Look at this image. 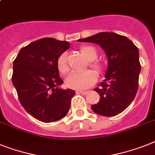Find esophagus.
I'll return each instance as SVG.
<instances>
[{"mask_svg": "<svg viewBox=\"0 0 155 155\" xmlns=\"http://www.w3.org/2000/svg\"><path fill=\"white\" fill-rule=\"evenodd\" d=\"M76 93L81 94H83V95H86V94H87L88 92L87 91H76Z\"/></svg>", "mask_w": 155, "mask_h": 155, "instance_id": "1", "label": "esophagus"}]
</instances>
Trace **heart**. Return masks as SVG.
<instances>
[{
  "label": "heart",
  "instance_id": "b5f03b06",
  "mask_svg": "<svg viewBox=\"0 0 155 155\" xmlns=\"http://www.w3.org/2000/svg\"><path fill=\"white\" fill-rule=\"evenodd\" d=\"M80 51L86 58L91 61L96 60L97 53L96 49L92 46H83ZM92 68L97 71H101L102 66L97 62L91 64ZM58 69L60 73L64 74L68 71V65L67 62V53H63L58 60ZM97 81V75L92 70H86L81 72H71L65 79V84L67 87L72 89L84 90L91 87Z\"/></svg>",
  "mask_w": 155,
  "mask_h": 155
}]
</instances>
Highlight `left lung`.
<instances>
[{
    "instance_id": "1",
    "label": "left lung",
    "mask_w": 155,
    "mask_h": 155,
    "mask_svg": "<svg viewBox=\"0 0 155 155\" xmlns=\"http://www.w3.org/2000/svg\"><path fill=\"white\" fill-rule=\"evenodd\" d=\"M78 41L97 44L108 59L105 80L94 89L99 102L92 105L95 114L114 117L120 114L134 100L141 70L139 49L127 37L114 32H101Z\"/></svg>"
}]
</instances>
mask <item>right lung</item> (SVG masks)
Returning a JSON list of instances; mask_svg holds the SVG:
<instances>
[{"mask_svg": "<svg viewBox=\"0 0 155 155\" xmlns=\"http://www.w3.org/2000/svg\"><path fill=\"white\" fill-rule=\"evenodd\" d=\"M69 47L66 41L44 38L22 48L13 61L12 81L19 102L40 121H57L68 113L75 91L60 87L58 60Z\"/></svg>", "mask_w": 155, "mask_h": 155, "instance_id": "obj_1", "label": "right lung"}]
</instances>
